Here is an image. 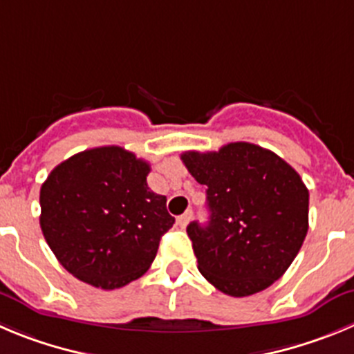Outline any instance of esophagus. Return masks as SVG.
Segmentation results:
<instances>
[{
    "instance_id": "esophagus-1",
    "label": "esophagus",
    "mask_w": 354,
    "mask_h": 354,
    "mask_svg": "<svg viewBox=\"0 0 354 354\" xmlns=\"http://www.w3.org/2000/svg\"><path fill=\"white\" fill-rule=\"evenodd\" d=\"M192 216H194L192 211H187V213H183L181 216H178V225H180L181 229H185V227L188 225V222L192 220Z\"/></svg>"
}]
</instances>
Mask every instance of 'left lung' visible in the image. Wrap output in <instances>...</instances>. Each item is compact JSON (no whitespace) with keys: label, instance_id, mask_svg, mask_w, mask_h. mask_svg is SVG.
Segmentation results:
<instances>
[{"label":"left lung","instance_id":"1","mask_svg":"<svg viewBox=\"0 0 354 354\" xmlns=\"http://www.w3.org/2000/svg\"><path fill=\"white\" fill-rule=\"evenodd\" d=\"M181 160L206 185L209 222H192L197 267L230 297L269 288L292 266L309 229V190L290 164L253 143L185 151Z\"/></svg>","mask_w":354,"mask_h":354}]
</instances>
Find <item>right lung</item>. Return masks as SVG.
<instances>
[{"label":"right lung","mask_w":354,"mask_h":354,"mask_svg":"<svg viewBox=\"0 0 354 354\" xmlns=\"http://www.w3.org/2000/svg\"><path fill=\"white\" fill-rule=\"evenodd\" d=\"M148 173L150 164L132 151L99 147L61 162L41 185V232L80 281L115 290L150 269L174 218Z\"/></svg>","instance_id":"1"}]
</instances>
